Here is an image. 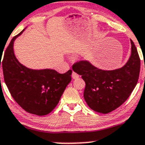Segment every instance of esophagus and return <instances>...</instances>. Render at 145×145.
<instances>
[{"mask_svg":"<svg viewBox=\"0 0 145 145\" xmlns=\"http://www.w3.org/2000/svg\"><path fill=\"white\" fill-rule=\"evenodd\" d=\"M79 77V75H78L77 73L74 72V71H73L72 72V78H74V79H77V78Z\"/></svg>","mask_w":145,"mask_h":145,"instance_id":"1","label":"esophagus"}]
</instances>
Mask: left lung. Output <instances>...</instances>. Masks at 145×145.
I'll return each mask as SVG.
<instances>
[{
  "label": "left lung",
  "mask_w": 145,
  "mask_h": 145,
  "mask_svg": "<svg viewBox=\"0 0 145 145\" xmlns=\"http://www.w3.org/2000/svg\"><path fill=\"white\" fill-rule=\"evenodd\" d=\"M131 43V57L122 68L105 71L88 61H79L73 65V70L81 75L86 83L85 100L95 112L107 114L117 109L129 97L137 85L140 59L132 40Z\"/></svg>",
  "instance_id": "1"
}]
</instances>
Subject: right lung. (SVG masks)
Listing matches in <instances>:
<instances>
[{"label": "right lung", "instance_id": "obj_1", "mask_svg": "<svg viewBox=\"0 0 145 145\" xmlns=\"http://www.w3.org/2000/svg\"><path fill=\"white\" fill-rule=\"evenodd\" d=\"M23 31L13 37L5 50L2 61L4 80L12 97L23 109L44 116L57 105L71 81L72 71L59 74L53 69H30L20 64L14 56L13 44Z\"/></svg>", "mask_w": 145, "mask_h": 145}]
</instances>
